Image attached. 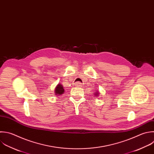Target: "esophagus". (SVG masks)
I'll list each match as a JSON object with an SVG mask.
<instances>
[{
	"mask_svg": "<svg viewBox=\"0 0 154 154\" xmlns=\"http://www.w3.org/2000/svg\"><path fill=\"white\" fill-rule=\"evenodd\" d=\"M75 87H81L82 85V83H81V82H76L75 83Z\"/></svg>",
	"mask_w": 154,
	"mask_h": 154,
	"instance_id": "1",
	"label": "esophagus"
}]
</instances>
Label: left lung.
Listing matches in <instances>:
<instances>
[{
	"label": "left lung",
	"mask_w": 154,
	"mask_h": 154,
	"mask_svg": "<svg viewBox=\"0 0 154 154\" xmlns=\"http://www.w3.org/2000/svg\"><path fill=\"white\" fill-rule=\"evenodd\" d=\"M94 94H95V96H98V94H99V92H97H97H95V93H94Z\"/></svg>",
	"instance_id": "8db88e82"
}]
</instances>
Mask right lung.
I'll list each match as a JSON object with an SVG mask.
<instances>
[{
	"label": "right lung",
	"mask_w": 154,
	"mask_h": 154,
	"mask_svg": "<svg viewBox=\"0 0 154 154\" xmlns=\"http://www.w3.org/2000/svg\"><path fill=\"white\" fill-rule=\"evenodd\" d=\"M64 92V89L63 88V86L60 84H58L55 89V94L57 96H60L61 94H63Z\"/></svg>",
	"instance_id": "add662e5"
}]
</instances>
